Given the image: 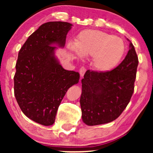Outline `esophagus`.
I'll use <instances>...</instances> for the list:
<instances>
[{"mask_svg":"<svg viewBox=\"0 0 153 153\" xmlns=\"http://www.w3.org/2000/svg\"><path fill=\"white\" fill-rule=\"evenodd\" d=\"M85 71H86V69H85V68H84V67H81V68H80V70H79V74H80L81 77L83 76Z\"/></svg>","mask_w":153,"mask_h":153,"instance_id":"34e87169","label":"esophagus"}]
</instances>
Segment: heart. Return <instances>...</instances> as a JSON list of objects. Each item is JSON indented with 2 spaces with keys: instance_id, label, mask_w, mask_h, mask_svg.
Returning a JSON list of instances; mask_svg holds the SVG:
<instances>
[{
  "instance_id": "b5f03b06",
  "label": "heart",
  "mask_w": 153,
  "mask_h": 153,
  "mask_svg": "<svg viewBox=\"0 0 153 153\" xmlns=\"http://www.w3.org/2000/svg\"><path fill=\"white\" fill-rule=\"evenodd\" d=\"M71 51L77 55L93 56V67L100 72L114 69L122 59L125 47L120 37L97 30H85L79 33Z\"/></svg>"
}]
</instances>
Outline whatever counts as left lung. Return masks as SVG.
I'll return each mask as SVG.
<instances>
[{
  "label": "left lung",
  "mask_w": 153,
  "mask_h": 153,
  "mask_svg": "<svg viewBox=\"0 0 153 153\" xmlns=\"http://www.w3.org/2000/svg\"><path fill=\"white\" fill-rule=\"evenodd\" d=\"M138 63L134 47L130 42L125 59L114 70L104 72L86 71L81 79L80 98L85 124H105L120 116L134 93Z\"/></svg>",
  "instance_id": "obj_1"
}]
</instances>
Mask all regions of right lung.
<instances>
[{
  "instance_id": "add662e5",
  "label": "right lung",
  "mask_w": 153,
  "mask_h": 153,
  "mask_svg": "<svg viewBox=\"0 0 153 153\" xmlns=\"http://www.w3.org/2000/svg\"><path fill=\"white\" fill-rule=\"evenodd\" d=\"M72 24L50 22L41 25L21 48L14 74V95L22 112L35 122L49 126L66 92L78 83L79 72L65 70L55 56L63 48Z\"/></svg>"
}]
</instances>
